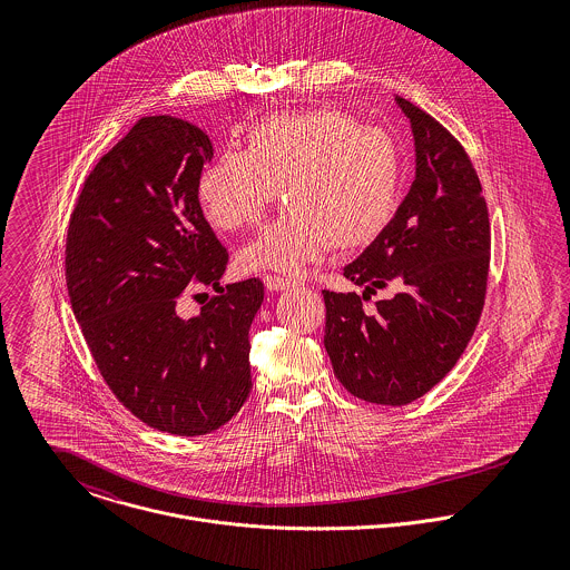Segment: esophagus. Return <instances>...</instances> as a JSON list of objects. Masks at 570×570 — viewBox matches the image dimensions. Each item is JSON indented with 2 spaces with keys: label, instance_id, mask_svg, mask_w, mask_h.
I'll list each match as a JSON object with an SVG mask.
<instances>
[{
  "label": "esophagus",
  "instance_id": "34e87169",
  "mask_svg": "<svg viewBox=\"0 0 570 570\" xmlns=\"http://www.w3.org/2000/svg\"><path fill=\"white\" fill-rule=\"evenodd\" d=\"M263 281H265V287H267L269 292H283V289H289V287L296 285V281L283 278V276H276V274H267Z\"/></svg>",
  "mask_w": 570,
  "mask_h": 570
}]
</instances>
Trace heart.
Returning <instances> with one entry per match:
<instances>
[{
  "label": "heart",
  "instance_id": "b5f03b06",
  "mask_svg": "<svg viewBox=\"0 0 570 570\" xmlns=\"http://www.w3.org/2000/svg\"><path fill=\"white\" fill-rule=\"evenodd\" d=\"M402 175L391 134L337 109H305L254 122L245 151H226L202 173L197 197L215 228L235 233L283 195L289 206L239 263L298 272L328 245L353 252L377 242L397 213Z\"/></svg>",
  "mask_w": 570,
  "mask_h": 570
}]
</instances>
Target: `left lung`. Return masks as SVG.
<instances>
[{"label":"left lung","instance_id":"8db88e82","mask_svg":"<svg viewBox=\"0 0 570 570\" xmlns=\"http://www.w3.org/2000/svg\"><path fill=\"white\" fill-rule=\"evenodd\" d=\"M395 100L414 136V181L384 235L344 267L364 294L323 292L335 377L382 406H406L454 368L481 321L491 245L470 156L430 114ZM386 286L394 298L364 313L361 303Z\"/></svg>","mask_w":570,"mask_h":570}]
</instances>
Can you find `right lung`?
Instances as JSON below:
<instances>
[{"label":"right lung","instance_id":"right-lung-1","mask_svg":"<svg viewBox=\"0 0 570 570\" xmlns=\"http://www.w3.org/2000/svg\"><path fill=\"white\" fill-rule=\"evenodd\" d=\"M208 136L173 116L140 118L82 184L66 239V283L89 353L116 400L177 436L208 434L245 404L249 326L263 283L222 287L228 249L206 222L197 181ZM195 284L214 297L176 314Z\"/></svg>","mask_w":570,"mask_h":570}]
</instances>
